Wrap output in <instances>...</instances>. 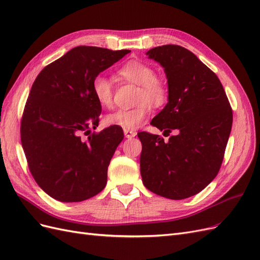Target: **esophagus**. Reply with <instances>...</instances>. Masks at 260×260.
<instances>
[{
	"label": "esophagus",
	"mask_w": 260,
	"mask_h": 260,
	"mask_svg": "<svg viewBox=\"0 0 260 260\" xmlns=\"http://www.w3.org/2000/svg\"><path fill=\"white\" fill-rule=\"evenodd\" d=\"M123 133H124V137L127 139H132L137 136V132L132 130H124Z\"/></svg>",
	"instance_id": "esophagus-1"
}]
</instances>
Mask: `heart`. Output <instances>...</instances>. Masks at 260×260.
Returning a JSON list of instances; mask_svg holds the SVG:
<instances>
[{
  "instance_id": "b5f03b06",
  "label": "heart",
  "mask_w": 260,
  "mask_h": 260,
  "mask_svg": "<svg viewBox=\"0 0 260 260\" xmlns=\"http://www.w3.org/2000/svg\"><path fill=\"white\" fill-rule=\"evenodd\" d=\"M120 80L139 85L138 105L130 109H118L104 118V123L124 130L136 129L142 124L151 113V105L159 107L166 103L169 95L168 84L161 77L155 75V69L141 60H130L117 70ZM92 93L103 107L113 104L114 86L108 78L99 75L92 82Z\"/></svg>"
}]
</instances>
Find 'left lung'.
<instances>
[{
  "instance_id": "obj_1",
  "label": "left lung",
  "mask_w": 260,
  "mask_h": 260,
  "mask_svg": "<svg viewBox=\"0 0 260 260\" xmlns=\"http://www.w3.org/2000/svg\"><path fill=\"white\" fill-rule=\"evenodd\" d=\"M146 55L165 68L168 103L151 124L171 136L139 132L141 176L149 191L170 200L200 193L218 175L232 128V108L216 74L191 51L167 44Z\"/></svg>"
}]
</instances>
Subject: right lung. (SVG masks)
Here are the masks:
<instances>
[{"mask_svg": "<svg viewBox=\"0 0 260 260\" xmlns=\"http://www.w3.org/2000/svg\"><path fill=\"white\" fill-rule=\"evenodd\" d=\"M128 53L77 46L36 78L23 109L20 139L31 175L51 198L81 202L105 187L108 165L123 132L113 125L91 133L102 112L92 82Z\"/></svg>", "mask_w": 260, "mask_h": 260, "instance_id": "right-lung-1", "label": "right lung"}]
</instances>
